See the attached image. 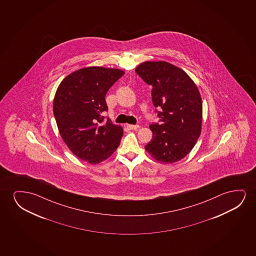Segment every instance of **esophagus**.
<instances>
[{"instance_id": "esophagus-1", "label": "esophagus", "mask_w": 256, "mask_h": 256, "mask_svg": "<svg viewBox=\"0 0 256 256\" xmlns=\"http://www.w3.org/2000/svg\"><path fill=\"white\" fill-rule=\"evenodd\" d=\"M126 126H128L130 130H137L138 128H140V126H139V125H130V124H128Z\"/></svg>"}]
</instances>
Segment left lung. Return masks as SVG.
Instances as JSON below:
<instances>
[{"label":"left lung","mask_w":256,"mask_h":256,"mask_svg":"<svg viewBox=\"0 0 256 256\" xmlns=\"http://www.w3.org/2000/svg\"><path fill=\"white\" fill-rule=\"evenodd\" d=\"M136 72L152 86V102L161 110L160 123L150 125L153 137L145 150L159 162L174 164L189 154L201 134L200 91L184 70L165 61H145Z\"/></svg>","instance_id":"left-lung-1"}]
</instances>
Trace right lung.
<instances>
[{"mask_svg":"<svg viewBox=\"0 0 256 256\" xmlns=\"http://www.w3.org/2000/svg\"><path fill=\"white\" fill-rule=\"evenodd\" d=\"M116 68L91 66L69 74L61 81L53 100V114L60 136L76 156L91 164L108 159L119 147L123 128L103 114L105 96L124 75Z\"/></svg>","mask_w":256,"mask_h":256,"instance_id":"1","label":"right lung"}]
</instances>
